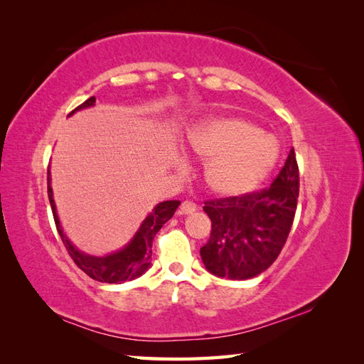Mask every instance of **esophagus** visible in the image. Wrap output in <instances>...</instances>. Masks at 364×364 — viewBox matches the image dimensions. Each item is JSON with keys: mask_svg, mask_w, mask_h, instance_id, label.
<instances>
[{"mask_svg": "<svg viewBox=\"0 0 364 364\" xmlns=\"http://www.w3.org/2000/svg\"><path fill=\"white\" fill-rule=\"evenodd\" d=\"M197 210V205L194 202H189V200H186V202H183L180 205V210H178V214H192Z\"/></svg>", "mask_w": 364, "mask_h": 364, "instance_id": "obj_1", "label": "esophagus"}]
</instances>
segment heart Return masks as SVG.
<instances>
[{
	"label": "heart",
	"instance_id": "obj_1",
	"mask_svg": "<svg viewBox=\"0 0 364 364\" xmlns=\"http://www.w3.org/2000/svg\"><path fill=\"white\" fill-rule=\"evenodd\" d=\"M183 150L206 161L203 181L211 194L230 198L257 189L272 172L280 145L259 127L235 117L198 122L184 137Z\"/></svg>",
	"mask_w": 364,
	"mask_h": 364
}]
</instances>
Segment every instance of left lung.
<instances>
[{"label":"left lung","instance_id":"obj_1","mask_svg":"<svg viewBox=\"0 0 364 364\" xmlns=\"http://www.w3.org/2000/svg\"><path fill=\"white\" fill-rule=\"evenodd\" d=\"M299 198L294 149L270 188L239 197L206 200L211 236L200 249L208 272L230 280L259 275L280 255L292 227Z\"/></svg>","mask_w":364,"mask_h":364}]
</instances>
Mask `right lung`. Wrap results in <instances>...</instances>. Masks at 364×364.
I'll list each match as a JSON object with an SVG mask.
<instances>
[{"mask_svg": "<svg viewBox=\"0 0 364 364\" xmlns=\"http://www.w3.org/2000/svg\"><path fill=\"white\" fill-rule=\"evenodd\" d=\"M94 105H95V97H90L68 115L75 114L76 111L87 109V107H92ZM48 198H50L53 218H54V223H56L58 233L60 239H63L68 255H70L72 259L75 261V264L78 266L82 272H86L90 278H94L97 282L117 283V284L123 282L134 280V278L141 277L145 270L150 267L153 239L156 236L158 231L162 228V225H164L168 219H172L176 208L180 206V202H178V200H167V202L158 203L153 208L151 213L146 214V218L144 219L141 227H139V230L136 231L133 239H131L123 249L112 252L109 255H105V257H94V255H87L76 249V247L68 241V237L65 236L63 225H60L59 218H58L56 205H54L50 172H48Z\"/></svg>", "mask_w": 364, "mask_h": 364, "instance_id": "right-lung-1", "label": "right lung"}]
</instances>
